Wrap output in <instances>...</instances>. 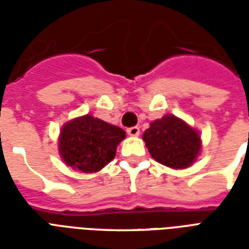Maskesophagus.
<instances>
[{"instance_id":"esophagus-1","label":"esophagus","mask_w":249,"mask_h":249,"mask_svg":"<svg viewBox=\"0 0 249 249\" xmlns=\"http://www.w3.org/2000/svg\"><path fill=\"white\" fill-rule=\"evenodd\" d=\"M126 132H128V134L130 137H138V136H140V128H138V126H132V128H129Z\"/></svg>"}]
</instances>
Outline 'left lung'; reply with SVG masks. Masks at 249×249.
I'll return each mask as SVG.
<instances>
[{"label":"left lung","mask_w":249,"mask_h":249,"mask_svg":"<svg viewBox=\"0 0 249 249\" xmlns=\"http://www.w3.org/2000/svg\"><path fill=\"white\" fill-rule=\"evenodd\" d=\"M143 141L158 163L173 169L189 168L201 148L199 132L174 115L152 121L143 133Z\"/></svg>","instance_id":"left-lung-1"}]
</instances>
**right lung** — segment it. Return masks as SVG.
Masks as SVG:
<instances>
[{
	"label": "right lung",
	"mask_w": 249,
	"mask_h": 249,
	"mask_svg": "<svg viewBox=\"0 0 249 249\" xmlns=\"http://www.w3.org/2000/svg\"><path fill=\"white\" fill-rule=\"evenodd\" d=\"M124 138L121 128L85 115L63 125L58 147L67 165L84 173H94L115 158L117 144Z\"/></svg>",
	"instance_id": "1"
}]
</instances>
